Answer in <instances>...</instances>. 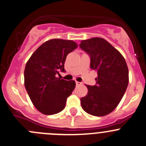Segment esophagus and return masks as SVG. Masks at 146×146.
<instances>
[{"label": "esophagus", "mask_w": 146, "mask_h": 146, "mask_svg": "<svg viewBox=\"0 0 146 146\" xmlns=\"http://www.w3.org/2000/svg\"><path fill=\"white\" fill-rule=\"evenodd\" d=\"M76 85L77 86H80V85H82V83L80 82H76Z\"/></svg>", "instance_id": "34e87169"}]
</instances>
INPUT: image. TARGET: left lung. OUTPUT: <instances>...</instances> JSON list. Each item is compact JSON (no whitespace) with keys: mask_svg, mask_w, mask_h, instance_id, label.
Instances as JSON below:
<instances>
[{"mask_svg":"<svg viewBox=\"0 0 146 146\" xmlns=\"http://www.w3.org/2000/svg\"><path fill=\"white\" fill-rule=\"evenodd\" d=\"M80 46L90 56L91 69L98 72L96 85L86 84L88 92L80 100L82 108L92 115H107L117 108L128 85L125 59L102 38L83 40Z\"/></svg>","mask_w":146,"mask_h":146,"instance_id":"8db88e82","label":"left lung"}]
</instances>
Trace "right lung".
Returning a JSON list of instances; mask_svg holds the SVG:
<instances>
[{
    "mask_svg": "<svg viewBox=\"0 0 146 146\" xmlns=\"http://www.w3.org/2000/svg\"><path fill=\"white\" fill-rule=\"evenodd\" d=\"M77 46L72 40H48L26 62L25 87L33 105L42 114L51 115L64 109L76 83L74 80H60L56 74L64 72L66 56Z\"/></svg>",
    "mask_w": 146,
    "mask_h": 146,
    "instance_id": "1",
    "label": "right lung"
}]
</instances>
